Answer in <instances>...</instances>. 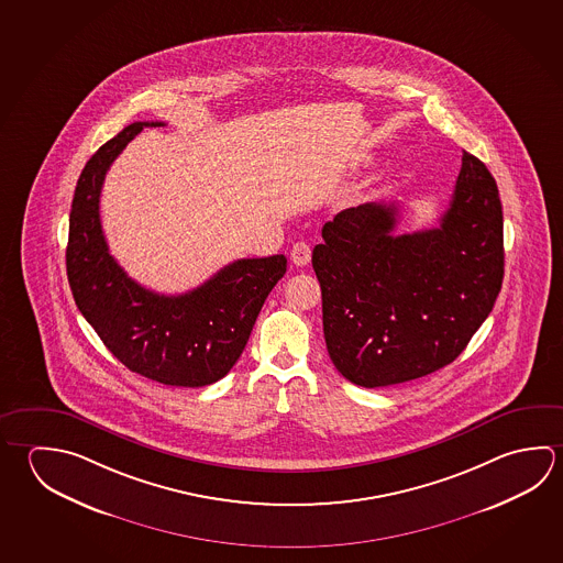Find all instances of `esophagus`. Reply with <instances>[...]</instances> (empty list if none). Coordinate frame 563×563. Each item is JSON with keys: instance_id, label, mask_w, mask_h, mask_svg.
Returning a JSON list of instances; mask_svg holds the SVG:
<instances>
[{"instance_id": "obj_1", "label": "esophagus", "mask_w": 563, "mask_h": 563, "mask_svg": "<svg viewBox=\"0 0 563 563\" xmlns=\"http://www.w3.org/2000/svg\"><path fill=\"white\" fill-rule=\"evenodd\" d=\"M310 257H312V251H310V245H306L305 241L295 243L290 249V261L295 263L296 267H306L310 263Z\"/></svg>"}]
</instances>
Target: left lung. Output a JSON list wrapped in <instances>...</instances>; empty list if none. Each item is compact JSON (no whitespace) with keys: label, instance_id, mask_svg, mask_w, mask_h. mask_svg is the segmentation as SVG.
<instances>
[{"label":"left lung","instance_id":"obj_1","mask_svg":"<svg viewBox=\"0 0 563 563\" xmlns=\"http://www.w3.org/2000/svg\"><path fill=\"white\" fill-rule=\"evenodd\" d=\"M397 221V203L344 209L312 251L328 354L362 387L405 384L454 362L503 286V206L473 154H463L439 228L394 235Z\"/></svg>","mask_w":563,"mask_h":563}]
</instances>
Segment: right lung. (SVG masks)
Returning <instances> with one entry per match:
<instances>
[{
    "label": "right lung",
    "instance_id": "add662e5",
    "mask_svg": "<svg viewBox=\"0 0 563 563\" xmlns=\"http://www.w3.org/2000/svg\"><path fill=\"white\" fill-rule=\"evenodd\" d=\"M144 126L134 122L87 162L73 198L67 277L80 314L130 372L158 384L203 387L229 374L247 345L268 292L285 277V255L239 258L186 295L152 292L109 253L100 189L110 164Z\"/></svg>",
    "mask_w": 563,
    "mask_h": 563
}]
</instances>
